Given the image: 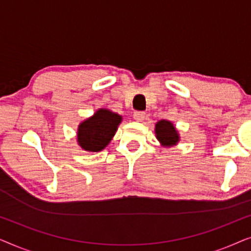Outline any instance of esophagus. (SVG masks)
Returning <instances> with one entry per match:
<instances>
[{"mask_svg":"<svg viewBox=\"0 0 251 251\" xmlns=\"http://www.w3.org/2000/svg\"><path fill=\"white\" fill-rule=\"evenodd\" d=\"M145 118L146 114L144 112H135V114H133V119H135L137 122H143Z\"/></svg>","mask_w":251,"mask_h":251,"instance_id":"34e87169","label":"esophagus"}]
</instances>
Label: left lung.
<instances>
[{
    "label": "left lung",
    "mask_w": 251,
    "mask_h": 251,
    "mask_svg": "<svg viewBox=\"0 0 251 251\" xmlns=\"http://www.w3.org/2000/svg\"><path fill=\"white\" fill-rule=\"evenodd\" d=\"M155 137L159 140L161 146L163 147H174L176 146L180 140L179 132L174 123L168 120H160L155 123Z\"/></svg>",
    "instance_id": "obj_1"
}]
</instances>
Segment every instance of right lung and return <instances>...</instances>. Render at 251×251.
<instances>
[{"label": "right lung", "instance_id": "right-lung-1", "mask_svg": "<svg viewBox=\"0 0 251 251\" xmlns=\"http://www.w3.org/2000/svg\"><path fill=\"white\" fill-rule=\"evenodd\" d=\"M122 116L107 108H99L90 118L77 126L76 139L82 150L90 153L100 152L111 143L118 130Z\"/></svg>", "mask_w": 251, "mask_h": 251}]
</instances>
